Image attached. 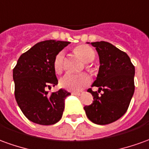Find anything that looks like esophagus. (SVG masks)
I'll list each match as a JSON object with an SVG mask.
<instances>
[{
	"instance_id": "34e87169",
	"label": "esophagus",
	"mask_w": 149,
	"mask_h": 149,
	"mask_svg": "<svg viewBox=\"0 0 149 149\" xmlns=\"http://www.w3.org/2000/svg\"><path fill=\"white\" fill-rule=\"evenodd\" d=\"M72 95H76V96H80L82 94V91H79V92H72Z\"/></svg>"
}]
</instances>
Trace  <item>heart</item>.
<instances>
[{
	"label": "heart",
	"instance_id": "b5f03b06",
	"mask_svg": "<svg viewBox=\"0 0 149 149\" xmlns=\"http://www.w3.org/2000/svg\"><path fill=\"white\" fill-rule=\"evenodd\" d=\"M75 52L78 54L85 63H90L93 61L96 57V53L92 47L85 44H81L75 47ZM64 54L63 52H60L54 58L53 60V68L56 73L60 74L64 69ZM86 69L91 73L95 72V68L91 64H86ZM91 78L87 73H81L78 75L68 74L64 75L60 80V85L64 89L69 91H78L81 89L84 86L89 84Z\"/></svg>",
	"mask_w": 149,
	"mask_h": 149
}]
</instances>
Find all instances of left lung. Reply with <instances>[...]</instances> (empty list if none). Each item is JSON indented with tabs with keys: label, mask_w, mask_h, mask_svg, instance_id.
<instances>
[{
	"label": "left lung",
	"mask_w": 149,
	"mask_h": 149,
	"mask_svg": "<svg viewBox=\"0 0 149 149\" xmlns=\"http://www.w3.org/2000/svg\"><path fill=\"white\" fill-rule=\"evenodd\" d=\"M98 53L100 67L93 86L98 93L88 89L94 101L84 107L89 120L99 125L110 124L125 114L135 91V66L127 54L105 41L91 43Z\"/></svg>",
	"instance_id": "obj_1"
}]
</instances>
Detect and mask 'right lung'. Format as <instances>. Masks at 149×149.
<instances>
[{"label": "right lung", "instance_id": "obj_1", "mask_svg": "<svg viewBox=\"0 0 149 149\" xmlns=\"http://www.w3.org/2000/svg\"><path fill=\"white\" fill-rule=\"evenodd\" d=\"M70 42L46 40L23 53L13 70L14 95L21 111L31 122L52 125L60 121L64 100L71 93L65 89L49 93L58 84L53 68L54 58Z\"/></svg>", "mask_w": 149, "mask_h": 149}]
</instances>
